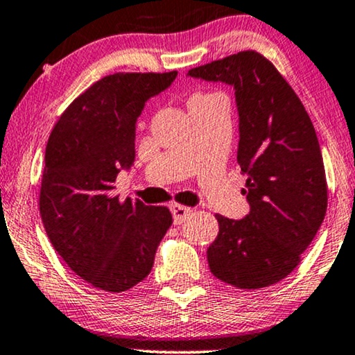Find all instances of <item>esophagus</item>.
I'll return each mask as SVG.
<instances>
[{
    "instance_id": "34e87169",
    "label": "esophagus",
    "mask_w": 355,
    "mask_h": 355,
    "mask_svg": "<svg viewBox=\"0 0 355 355\" xmlns=\"http://www.w3.org/2000/svg\"><path fill=\"white\" fill-rule=\"evenodd\" d=\"M171 213H173V218H174V225H182L184 221L187 220L189 215H191L192 210L189 207H184V205H178V203H171Z\"/></svg>"
}]
</instances>
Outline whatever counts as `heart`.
I'll return each instance as SVG.
<instances>
[{
    "instance_id": "1",
    "label": "heart",
    "mask_w": 355,
    "mask_h": 355,
    "mask_svg": "<svg viewBox=\"0 0 355 355\" xmlns=\"http://www.w3.org/2000/svg\"><path fill=\"white\" fill-rule=\"evenodd\" d=\"M198 96H200V95H198Z\"/></svg>"
}]
</instances>
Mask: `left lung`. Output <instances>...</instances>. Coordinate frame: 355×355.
<instances>
[{"instance_id": "left-lung-1", "label": "left lung", "mask_w": 355, "mask_h": 355, "mask_svg": "<svg viewBox=\"0 0 355 355\" xmlns=\"http://www.w3.org/2000/svg\"><path fill=\"white\" fill-rule=\"evenodd\" d=\"M187 76L234 89L237 163L247 176L242 193L250 211L242 220L216 215L220 232L207 250L210 271L234 288H266L297 266L327 213L313 124L284 77L255 51L193 67Z\"/></svg>"}]
</instances>
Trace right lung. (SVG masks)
<instances>
[{
	"label": "right lung",
	"instance_id": "obj_1",
	"mask_svg": "<svg viewBox=\"0 0 355 355\" xmlns=\"http://www.w3.org/2000/svg\"><path fill=\"white\" fill-rule=\"evenodd\" d=\"M176 77V71L106 76L67 106L48 139L43 226L67 266L94 288L123 293L147 278L173 223L166 207L119 202L113 191L118 174L134 164L145 103Z\"/></svg>",
	"mask_w": 355,
	"mask_h": 355
}]
</instances>
